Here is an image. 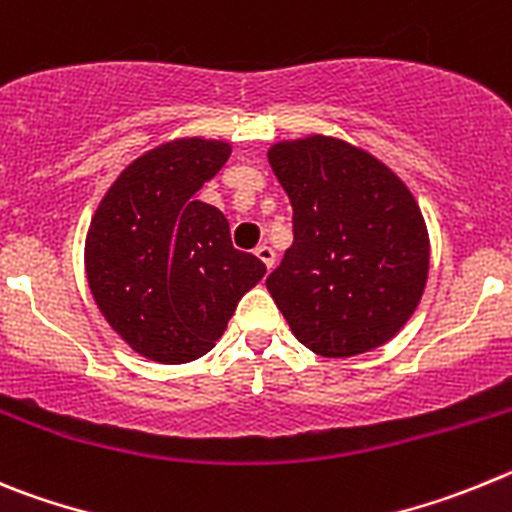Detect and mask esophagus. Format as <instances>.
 <instances>
[{
	"label": "esophagus",
	"mask_w": 512,
	"mask_h": 512,
	"mask_svg": "<svg viewBox=\"0 0 512 512\" xmlns=\"http://www.w3.org/2000/svg\"><path fill=\"white\" fill-rule=\"evenodd\" d=\"M255 255L260 257L262 262H265V267H273V262H275L273 247H270V245H257L255 247Z\"/></svg>",
	"instance_id": "34e87169"
}]
</instances>
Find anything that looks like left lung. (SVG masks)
<instances>
[{"instance_id":"1","label":"left lung","mask_w":512,"mask_h":512,"mask_svg":"<svg viewBox=\"0 0 512 512\" xmlns=\"http://www.w3.org/2000/svg\"><path fill=\"white\" fill-rule=\"evenodd\" d=\"M267 160L293 206V245L267 278L290 331L321 357L390 342L428 280V229L413 193L336 137L275 142Z\"/></svg>"}]
</instances>
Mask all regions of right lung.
Returning a JSON list of instances; mask_svg holds the SVG:
<instances>
[{
  "label": "right lung",
  "mask_w": 512,
  "mask_h": 512,
  "mask_svg": "<svg viewBox=\"0 0 512 512\" xmlns=\"http://www.w3.org/2000/svg\"><path fill=\"white\" fill-rule=\"evenodd\" d=\"M232 145L178 137L119 173L91 216L86 280L107 324L142 357L186 365L211 352L265 265L232 247L227 216L196 199Z\"/></svg>",
  "instance_id": "right-lung-1"
}]
</instances>
